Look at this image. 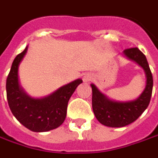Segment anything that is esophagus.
<instances>
[{
    "label": "esophagus",
    "instance_id": "34e87169",
    "mask_svg": "<svg viewBox=\"0 0 158 158\" xmlns=\"http://www.w3.org/2000/svg\"><path fill=\"white\" fill-rule=\"evenodd\" d=\"M93 79V75L90 73H86L83 76V81L84 82H89Z\"/></svg>",
    "mask_w": 158,
    "mask_h": 158
}]
</instances>
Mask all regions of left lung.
I'll return each mask as SVG.
<instances>
[{
  "instance_id": "left-lung-1",
  "label": "left lung",
  "mask_w": 158,
  "mask_h": 158,
  "mask_svg": "<svg viewBox=\"0 0 158 158\" xmlns=\"http://www.w3.org/2000/svg\"><path fill=\"white\" fill-rule=\"evenodd\" d=\"M122 55L141 66L145 74V87L134 100L116 101L102 93L91 84L93 90V110L100 124L108 127H124L133 123L146 110L150 104L153 88V79L145 55L138 48L125 49Z\"/></svg>"
}]
</instances>
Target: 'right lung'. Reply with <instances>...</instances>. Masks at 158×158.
Masks as SVG:
<instances>
[{
  "label": "right lung",
  "instance_id": "right-lung-1",
  "mask_svg": "<svg viewBox=\"0 0 158 158\" xmlns=\"http://www.w3.org/2000/svg\"><path fill=\"white\" fill-rule=\"evenodd\" d=\"M28 47L15 57L7 76L6 90L8 106L13 115L26 128L34 132H45L58 128L66 117L67 104L75 89L83 81L75 79L48 96L33 98L19 82V65Z\"/></svg>",
  "mask_w": 158,
  "mask_h": 158
}]
</instances>
